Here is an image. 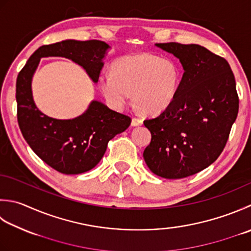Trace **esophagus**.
I'll list each match as a JSON object with an SVG mask.
<instances>
[{
  "instance_id": "34e87169",
  "label": "esophagus",
  "mask_w": 251,
  "mask_h": 251,
  "mask_svg": "<svg viewBox=\"0 0 251 251\" xmlns=\"http://www.w3.org/2000/svg\"><path fill=\"white\" fill-rule=\"evenodd\" d=\"M142 125V120L141 119H137V117H134V119L131 120V126H141Z\"/></svg>"
}]
</instances>
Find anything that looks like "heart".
<instances>
[{"label":"heart","instance_id":"1","mask_svg":"<svg viewBox=\"0 0 251 251\" xmlns=\"http://www.w3.org/2000/svg\"><path fill=\"white\" fill-rule=\"evenodd\" d=\"M111 73L101 75L99 87L106 101L115 109L128 104L132 93L136 106L155 115L173 104L181 81L178 64L168 57L149 53L120 57Z\"/></svg>","mask_w":251,"mask_h":251}]
</instances>
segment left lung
Wrapping results in <instances>:
<instances>
[{
    "label": "left lung",
    "instance_id": "1",
    "mask_svg": "<svg viewBox=\"0 0 251 251\" xmlns=\"http://www.w3.org/2000/svg\"><path fill=\"white\" fill-rule=\"evenodd\" d=\"M155 46L177 57L184 74L173 104L144 122L151 132L144 159L152 173L179 179L208 168L222 153L238 114L236 82L227 61L204 47Z\"/></svg>",
    "mask_w": 251,
    "mask_h": 251
}]
</instances>
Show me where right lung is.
I'll return each mask as SVG.
<instances>
[{
	"label": "right lung",
	"instance_id": "1",
	"mask_svg": "<svg viewBox=\"0 0 251 251\" xmlns=\"http://www.w3.org/2000/svg\"><path fill=\"white\" fill-rule=\"evenodd\" d=\"M110 46L100 40H64L38 49L16 81L17 120L25 140L39 158L67 175L81 174L99 163L107 142L130 125V117L92 100L81 115L57 120L43 114L32 97L31 82L40 58L61 56L80 65L93 82L99 80Z\"/></svg>",
	"mask_w": 251,
	"mask_h": 251
}]
</instances>
